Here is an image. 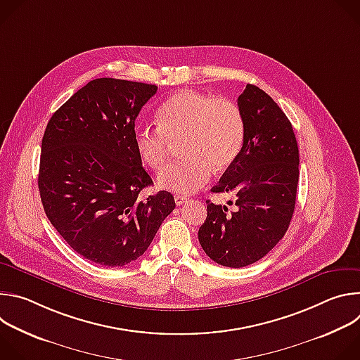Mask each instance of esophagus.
<instances>
[{"label": "esophagus", "instance_id": "1", "mask_svg": "<svg viewBox=\"0 0 360 360\" xmlns=\"http://www.w3.org/2000/svg\"><path fill=\"white\" fill-rule=\"evenodd\" d=\"M189 198L188 196H184V195H175V203L178 205V207H181V205H184L185 202H188Z\"/></svg>", "mask_w": 360, "mask_h": 360}]
</instances>
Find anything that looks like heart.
Segmentation results:
<instances>
[{"mask_svg": "<svg viewBox=\"0 0 360 360\" xmlns=\"http://www.w3.org/2000/svg\"><path fill=\"white\" fill-rule=\"evenodd\" d=\"M158 128L136 127L134 145L152 169L168 160L169 142L179 139L182 158L165 167L158 185L178 193H192L207 184L212 169L228 168L242 149L245 120L235 102L192 89L169 96L157 114Z\"/></svg>", "mask_w": 360, "mask_h": 360, "instance_id": "heart-1", "label": "heart"}]
</instances>
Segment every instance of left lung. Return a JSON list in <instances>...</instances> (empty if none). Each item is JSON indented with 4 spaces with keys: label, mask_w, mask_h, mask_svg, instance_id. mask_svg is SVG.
Listing matches in <instances>:
<instances>
[{
    "label": "left lung",
    "mask_w": 360,
    "mask_h": 360,
    "mask_svg": "<svg viewBox=\"0 0 360 360\" xmlns=\"http://www.w3.org/2000/svg\"><path fill=\"white\" fill-rule=\"evenodd\" d=\"M245 139L212 192H233L236 210L207 200L199 243L212 261L243 268L262 259L286 233L296 200L299 149L292 124L261 88L248 84L238 98ZM231 203V200H229Z\"/></svg>",
    "instance_id": "left-lung-1"
}]
</instances>
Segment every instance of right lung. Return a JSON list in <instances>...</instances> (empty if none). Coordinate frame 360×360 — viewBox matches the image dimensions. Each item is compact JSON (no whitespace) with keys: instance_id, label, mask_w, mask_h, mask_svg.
<instances>
[{"instance_id":"1","label":"right lung","mask_w":360,"mask_h":360,"mask_svg":"<svg viewBox=\"0 0 360 360\" xmlns=\"http://www.w3.org/2000/svg\"><path fill=\"white\" fill-rule=\"evenodd\" d=\"M153 84L98 78L51 117L38 189L46 218L85 259L124 266L148 249L174 211L171 192L141 199L152 179L134 145L135 118Z\"/></svg>"}]
</instances>
